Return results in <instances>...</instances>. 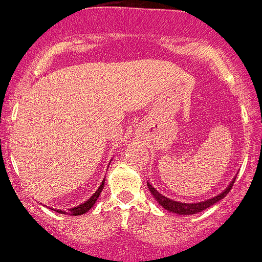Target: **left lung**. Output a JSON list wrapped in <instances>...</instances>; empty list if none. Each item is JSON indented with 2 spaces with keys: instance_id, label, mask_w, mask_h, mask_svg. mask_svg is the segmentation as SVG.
I'll return each mask as SVG.
<instances>
[{
  "instance_id": "8db88e82",
  "label": "left lung",
  "mask_w": 262,
  "mask_h": 262,
  "mask_svg": "<svg viewBox=\"0 0 262 262\" xmlns=\"http://www.w3.org/2000/svg\"><path fill=\"white\" fill-rule=\"evenodd\" d=\"M234 181H235V177L231 180V182L228 185V187L222 191L221 193L217 194V196L209 198V200L202 201V202H196V203H185V202H180V201H175L172 198H167L164 194H161L160 192L156 191V188H154V186L151 183H146L148 185L149 191L151 192L152 197L158 201V203L164 208L165 210H169L171 213H175V214L179 215H191V214H196L198 212H202V210L209 208L210 206H213L214 203L219 202L221 200L227 196L229 193V191L233 187Z\"/></svg>"
}]
</instances>
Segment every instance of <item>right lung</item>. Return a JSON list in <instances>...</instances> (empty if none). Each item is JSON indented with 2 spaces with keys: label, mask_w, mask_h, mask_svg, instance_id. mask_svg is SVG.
<instances>
[{
  "label": "right lung",
  "mask_w": 262,
  "mask_h": 262,
  "mask_svg": "<svg viewBox=\"0 0 262 262\" xmlns=\"http://www.w3.org/2000/svg\"><path fill=\"white\" fill-rule=\"evenodd\" d=\"M111 161H112V160H111ZM104 179H106V177H104ZM104 179H103V181L101 182L100 187L97 188V191H96L95 193H93L92 196L90 197L89 200H87V201H85V202H83V203H81V204H79V206L74 207V208H70L69 210L54 209V208H50V209L55 210V212L60 213V214H69V215H81V214H85V213H86V212H89V210L91 209L93 206H95V203L97 202V198L100 197V194H101L102 189H103V186H104Z\"/></svg>",
  "instance_id": "1"
}]
</instances>
